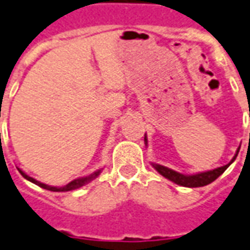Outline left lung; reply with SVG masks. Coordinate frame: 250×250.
Returning <instances> with one entry per match:
<instances>
[{"mask_svg":"<svg viewBox=\"0 0 250 250\" xmlns=\"http://www.w3.org/2000/svg\"><path fill=\"white\" fill-rule=\"evenodd\" d=\"M144 140H146V144H147V137H144ZM238 151H240V148L237 149V154L234 155V158L231 159L230 163H227L225 166H222V167L214 168V170H209V171H204V173H199V174H193V175H185V174H181V173H177L174 170H171V168L165 167V166H162V165H155L152 163V166L155 167V170L159 173L161 175H163L165 178H167V180L173 181L175 182L177 185H181V187H188V188H199V187H206L208 184H211V182H214L220 174H223L225 173V170H226L234 161H235V158H237V155H238Z\"/></svg>","mask_w":250,"mask_h":250,"instance_id":"1","label":"left lung"}]
</instances>
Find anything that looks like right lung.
Segmentation results:
<instances>
[{
  "instance_id": "obj_1",
  "label": "right lung",
  "mask_w": 250,
  "mask_h": 250,
  "mask_svg": "<svg viewBox=\"0 0 250 250\" xmlns=\"http://www.w3.org/2000/svg\"><path fill=\"white\" fill-rule=\"evenodd\" d=\"M19 171H20V174L23 175L25 180L31 181V182H34L35 185L38 187L43 188V189H47V190H51V192H69V190H75L77 188H82L83 185H85V184H88L92 180H95L98 175L101 174V170H98L95 173H92L91 175H87V177H83V178H77V180L70 181L68 185H65V187L61 188H57V187H50V185H46V184H42V182H39V181H36L35 178H32L30 175H27L24 171H21L20 168H19Z\"/></svg>"
}]
</instances>
